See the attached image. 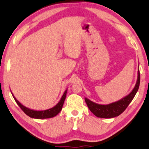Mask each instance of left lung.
Here are the masks:
<instances>
[{
    "instance_id": "8db88e82",
    "label": "left lung",
    "mask_w": 149,
    "mask_h": 149,
    "mask_svg": "<svg viewBox=\"0 0 149 149\" xmlns=\"http://www.w3.org/2000/svg\"><path fill=\"white\" fill-rule=\"evenodd\" d=\"M139 84L140 73L139 70H138L137 80H136V83L135 84L134 88L132 90V91L127 96L117 101V102H113L111 104H107V105L95 103V102L88 100L86 97L85 98V102H86L90 111L97 117L102 118H111L116 117V116L120 115L127 109L128 105L132 102V100H133L135 95L137 92Z\"/></svg>"
}]
</instances>
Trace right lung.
I'll list each match as a JSON object with an SVG mask.
<instances>
[{
  "mask_svg": "<svg viewBox=\"0 0 149 149\" xmlns=\"http://www.w3.org/2000/svg\"><path fill=\"white\" fill-rule=\"evenodd\" d=\"M66 93H67V90H65L64 93L63 94L62 97H61L60 101H59L58 103L54 106V107L51 108V109H47V110H43V111H36V110H33V109H29V108L24 107V105L20 103L19 101L15 98L13 94V98L15 99V102H17V104H18V106L21 108V109L26 114L27 116H29V117L32 118H36V119H45V118H53L54 116H56L61 111V109H62L63 104H64V100L66 99Z\"/></svg>",
  "mask_w": 149,
  "mask_h": 149,
  "instance_id": "add662e5",
  "label": "right lung"
}]
</instances>
